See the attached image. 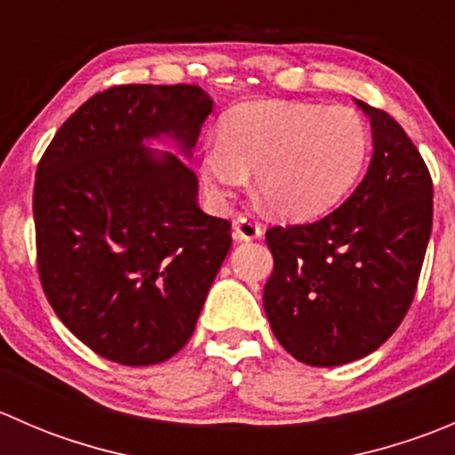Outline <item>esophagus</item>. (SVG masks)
<instances>
[{
  "mask_svg": "<svg viewBox=\"0 0 455 455\" xmlns=\"http://www.w3.org/2000/svg\"><path fill=\"white\" fill-rule=\"evenodd\" d=\"M264 228H261L259 222H255L253 218L249 215H240V218L233 222V237L242 242H251V240H259Z\"/></svg>",
  "mask_w": 455,
  "mask_h": 455,
  "instance_id": "34e87169",
  "label": "esophagus"
}]
</instances>
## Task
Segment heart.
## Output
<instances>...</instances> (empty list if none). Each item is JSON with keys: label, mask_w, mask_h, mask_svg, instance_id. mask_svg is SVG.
Listing matches in <instances>:
<instances>
[{"label": "heart", "mask_w": 455, "mask_h": 455, "mask_svg": "<svg viewBox=\"0 0 455 455\" xmlns=\"http://www.w3.org/2000/svg\"><path fill=\"white\" fill-rule=\"evenodd\" d=\"M368 127L343 105L257 100L233 108L220 140L202 147L200 178L215 202L231 198L255 169V189L282 218H313L359 178Z\"/></svg>", "instance_id": "b5f03b06"}]
</instances>
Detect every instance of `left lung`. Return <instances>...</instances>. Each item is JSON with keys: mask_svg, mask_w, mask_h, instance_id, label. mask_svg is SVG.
<instances>
[{"mask_svg": "<svg viewBox=\"0 0 455 455\" xmlns=\"http://www.w3.org/2000/svg\"><path fill=\"white\" fill-rule=\"evenodd\" d=\"M356 103L370 116L374 154L355 194L316 222L266 231L275 259L266 316L288 355L315 368L368 356L396 332L431 235L423 156L387 112Z\"/></svg>", "mask_w": 455, "mask_h": 455, "instance_id": "obj_1", "label": "left lung"}]
</instances>
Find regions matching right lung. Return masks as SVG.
Listing matches in <instances>:
<instances>
[{"label":"right lung","mask_w":455,"mask_h":455,"mask_svg":"<svg viewBox=\"0 0 455 455\" xmlns=\"http://www.w3.org/2000/svg\"><path fill=\"white\" fill-rule=\"evenodd\" d=\"M213 100L198 85H114L87 99L36 167V270L68 330L103 359L154 365L196 330L231 249V222L198 206L189 154Z\"/></svg>","instance_id":"add662e5"}]
</instances>
